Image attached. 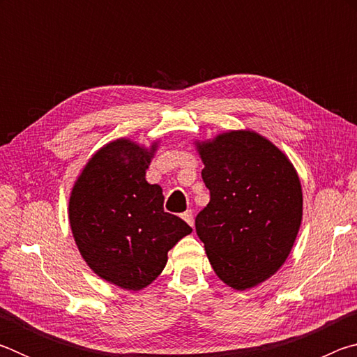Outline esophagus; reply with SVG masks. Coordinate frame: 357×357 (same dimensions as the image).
Segmentation results:
<instances>
[{"label":"esophagus","instance_id":"1","mask_svg":"<svg viewBox=\"0 0 357 357\" xmlns=\"http://www.w3.org/2000/svg\"><path fill=\"white\" fill-rule=\"evenodd\" d=\"M181 217H183V219H184L187 223H189L190 227H193V213H192L190 209L185 211V213H183V215H181Z\"/></svg>","mask_w":357,"mask_h":357}]
</instances>
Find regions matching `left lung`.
<instances>
[{
  "label": "left lung",
  "instance_id": "8db88e82",
  "mask_svg": "<svg viewBox=\"0 0 357 357\" xmlns=\"http://www.w3.org/2000/svg\"><path fill=\"white\" fill-rule=\"evenodd\" d=\"M209 189L195 219L214 273L239 291L285 263L302 220L298 173L282 151L253 130H229L197 142Z\"/></svg>",
  "mask_w": 357,
  "mask_h": 357
}]
</instances>
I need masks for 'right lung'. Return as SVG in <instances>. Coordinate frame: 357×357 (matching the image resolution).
<instances>
[{
    "instance_id": "1",
    "label": "right lung",
    "mask_w": 357,
    "mask_h": 357,
    "mask_svg": "<svg viewBox=\"0 0 357 357\" xmlns=\"http://www.w3.org/2000/svg\"><path fill=\"white\" fill-rule=\"evenodd\" d=\"M149 148L129 140L107 143L77 178L69 198V222L84 261L100 279L124 289L146 288L164 271L167 253L192 233L164 211L162 187L149 184Z\"/></svg>"
}]
</instances>
